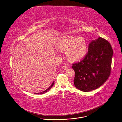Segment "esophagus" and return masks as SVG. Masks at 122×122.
Listing matches in <instances>:
<instances>
[{"instance_id": "esophagus-1", "label": "esophagus", "mask_w": 122, "mask_h": 122, "mask_svg": "<svg viewBox=\"0 0 122 122\" xmlns=\"http://www.w3.org/2000/svg\"><path fill=\"white\" fill-rule=\"evenodd\" d=\"M62 68H63V69L64 70H67V69L69 68L68 66H63V67Z\"/></svg>"}]
</instances>
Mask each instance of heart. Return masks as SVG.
Wrapping results in <instances>:
<instances>
[{"instance_id":"heart-1","label":"heart","mask_w":122,"mask_h":122,"mask_svg":"<svg viewBox=\"0 0 122 122\" xmlns=\"http://www.w3.org/2000/svg\"><path fill=\"white\" fill-rule=\"evenodd\" d=\"M57 46L60 50L66 51L68 58L73 62L82 59L87 52L86 41L81 37L63 36L58 40Z\"/></svg>"}]
</instances>
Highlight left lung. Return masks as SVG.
<instances>
[{
	"mask_svg": "<svg viewBox=\"0 0 122 122\" xmlns=\"http://www.w3.org/2000/svg\"><path fill=\"white\" fill-rule=\"evenodd\" d=\"M113 50L110 43L99 37L89 44L88 52L80 62L73 64L74 83L83 92L97 89L103 84L111 71Z\"/></svg>",
	"mask_w": 122,
	"mask_h": 122,
	"instance_id": "left-lung-1",
	"label": "left lung"
}]
</instances>
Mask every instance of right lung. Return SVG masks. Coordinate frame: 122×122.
<instances>
[{
	"label": "right lung",
	"instance_id": "add662e5",
	"mask_svg": "<svg viewBox=\"0 0 122 122\" xmlns=\"http://www.w3.org/2000/svg\"><path fill=\"white\" fill-rule=\"evenodd\" d=\"M54 81H53V82L51 84V85L47 89H46V90H45V91H44L43 92H41V93H35V94H44V93H46L48 91H49L50 89L52 87V86H53V85H54Z\"/></svg>",
	"mask_w": 122,
	"mask_h": 122
}]
</instances>
